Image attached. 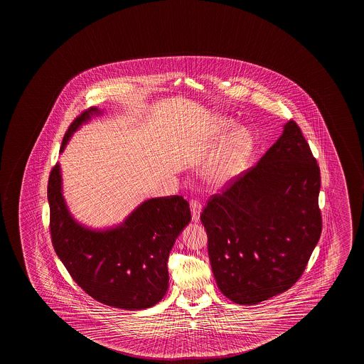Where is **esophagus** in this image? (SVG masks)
Masks as SVG:
<instances>
[{"label":"esophagus","mask_w":364,"mask_h":364,"mask_svg":"<svg viewBox=\"0 0 364 364\" xmlns=\"http://www.w3.org/2000/svg\"><path fill=\"white\" fill-rule=\"evenodd\" d=\"M191 220L198 222L200 218V213H202V204L197 199H193V200H191Z\"/></svg>","instance_id":"esophagus-1"}]
</instances>
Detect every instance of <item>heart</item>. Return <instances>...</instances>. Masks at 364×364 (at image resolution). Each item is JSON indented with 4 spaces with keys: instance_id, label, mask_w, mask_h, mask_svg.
<instances>
[{
    "instance_id": "heart-1",
    "label": "heart",
    "mask_w": 364,
    "mask_h": 364,
    "mask_svg": "<svg viewBox=\"0 0 364 364\" xmlns=\"http://www.w3.org/2000/svg\"><path fill=\"white\" fill-rule=\"evenodd\" d=\"M220 123L228 128L230 122L220 119ZM251 151L250 134L245 129L233 132L232 138L226 147L208 162L204 168V176L210 184L223 185L235 179L242 173Z\"/></svg>"
}]
</instances>
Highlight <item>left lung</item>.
Wrapping results in <instances>:
<instances>
[{
  "label": "left lung",
  "instance_id": "obj_1",
  "mask_svg": "<svg viewBox=\"0 0 364 364\" xmlns=\"http://www.w3.org/2000/svg\"><path fill=\"white\" fill-rule=\"evenodd\" d=\"M320 168L293 120L257 165L208 200L200 220L217 286L235 304L286 292L321 235Z\"/></svg>",
  "mask_w": 364,
  "mask_h": 364
}]
</instances>
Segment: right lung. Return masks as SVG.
Returning a JSON list of instances; mask_svg holds the SVG:
<instances>
[{
	"mask_svg": "<svg viewBox=\"0 0 364 364\" xmlns=\"http://www.w3.org/2000/svg\"><path fill=\"white\" fill-rule=\"evenodd\" d=\"M102 114L100 109L90 107L73 120L60 152L81 125ZM48 202L55 254L85 292L123 310H144L161 301L168 288V254L191 220L184 198H152L119 225L91 228L71 215L63 197L60 164H55L49 175Z\"/></svg>",
	"mask_w": 364,
	"mask_h": 364,
	"instance_id": "add662e5",
	"label": "right lung"
}]
</instances>
